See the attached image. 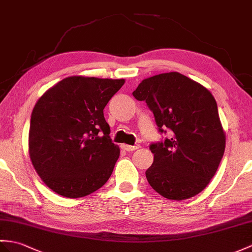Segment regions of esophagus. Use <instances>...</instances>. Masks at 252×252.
I'll list each match as a JSON object with an SVG mask.
<instances>
[{"mask_svg":"<svg viewBox=\"0 0 252 252\" xmlns=\"http://www.w3.org/2000/svg\"><path fill=\"white\" fill-rule=\"evenodd\" d=\"M121 149L126 151V152H132V151H136V150L138 149V146L128 145V144H122V145H121Z\"/></svg>","mask_w":252,"mask_h":252,"instance_id":"esophagus-1","label":"esophagus"}]
</instances>
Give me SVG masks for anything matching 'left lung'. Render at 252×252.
Returning <instances> with one entry per match:
<instances>
[{
  "mask_svg": "<svg viewBox=\"0 0 252 252\" xmlns=\"http://www.w3.org/2000/svg\"><path fill=\"white\" fill-rule=\"evenodd\" d=\"M132 95L145 100L159 131L167 128L172 133L150 146L154 161L145 172L147 182L169 200L197 195L216 173L225 149V132L214 96L176 71L142 80Z\"/></svg>",
  "mask_w": 252,
  "mask_h": 252,
  "instance_id": "1",
  "label": "left lung"
}]
</instances>
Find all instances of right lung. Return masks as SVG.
Returning a JSON list of instances; mask_svg holds the SVG:
<instances>
[{"label":"right lung","mask_w":252,"mask_h":252,"mask_svg":"<svg viewBox=\"0 0 252 252\" xmlns=\"http://www.w3.org/2000/svg\"><path fill=\"white\" fill-rule=\"evenodd\" d=\"M124 83V79L67 77L35 103L29 154L41 181L55 193L85 197L111 176L120 147L109 137L103 109Z\"/></svg>","instance_id":"1"}]
</instances>
